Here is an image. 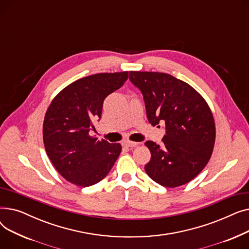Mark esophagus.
Masks as SVG:
<instances>
[{
	"mask_svg": "<svg viewBox=\"0 0 249 249\" xmlns=\"http://www.w3.org/2000/svg\"><path fill=\"white\" fill-rule=\"evenodd\" d=\"M121 144L124 147H135V146H137L138 143L137 142H133V141H130V140H123L121 142Z\"/></svg>",
	"mask_w": 249,
	"mask_h": 249,
	"instance_id": "obj_1",
	"label": "esophagus"
}]
</instances>
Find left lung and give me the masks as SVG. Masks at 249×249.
<instances>
[{
  "label": "left lung",
  "mask_w": 249,
  "mask_h": 249,
  "mask_svg": "<svg viewBox=\"0 0 249 249\" xmlns=\"http://www.w3.org/2000/svg\"><path fill=\"white\" fill-rule=\"evenodd\" d=\"M129 78L143 95L148 122H165L162 143L146 141L151 159L148 177L165 188H177L197 177L210 160L216 128L206 100L189 84L172 74L129 71Z\"/></svg>",
  "instance_id": "obj_1"
}]
</instances>
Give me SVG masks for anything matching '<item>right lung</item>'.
<instances>
[{
	"label": "right lung",
	"mask_w": 249,
	"mask_h": 249,
	"mask_svg": "<svg viewBox=\"0 0 249 249\" xmlns=\"http://www.w3.org/2000/svg\"><path fill=\"white\" fill-rule=\"evenodd\" d=\"M127 78L128 71L91 74L70 84L51 101L43 121L44 147L56 171L71 184H97L120 155V143L98 140L89 132L101 118L104 100Z\"/></svg>",
	"instance_id": "1"
}]
</instances>
